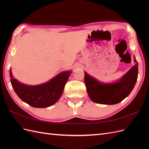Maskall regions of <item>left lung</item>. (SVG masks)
Listing matches in <instances>:
<instances>
[{
	"label": "left lung",
	"instance_id": "8db88e82",
	"mask_svg": "<svg viewBox=\"0 0 149 149\" xmlns=\"http://www.w3.org/2000/svg\"><path fill=\"white\" fill-rule=\"evenodd\" d=\"M118 81L114 83H104L84 72V83L87 93L91 100L102 104H116L127 97L136 83L138 76V62Z\"/></svg>",
	"mask_w": 149,
	"mask_h": 149
}]
</instances>
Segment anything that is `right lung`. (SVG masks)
<instances>
[{
    "label": "right lung",
    "mask_w": 149,
    "mask_h": 149,
    "mask_svg": "<svg viewBox=\"0 0 149 149\" xmlns=\"http://www.w3.org/2000/svg\"><path fill=\"white\" fill-rule=\"evenodd\" d=\"M71 71H63L46 83L29 86L13 78L10 71V82L15 93L24 102L33 107H49L59 100Z\"/></svg>",
    "instance_id": "obj_1"
}]
</instances>
